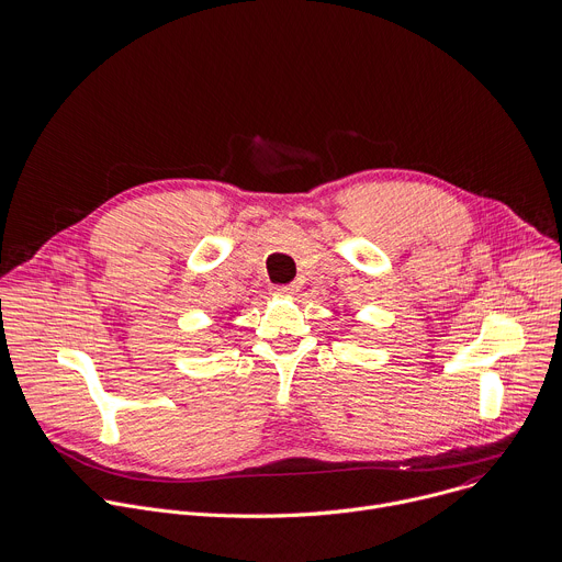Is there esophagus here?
<instances>
[{
  "mask_svg": "<svg viewBox=\"0 0 562 562\" xmlns=\"http://www.w3.org/2000/svg\"><path fill=\"white\" fill-rule=\"evenodd\" d=\"M277 294H294L296 292V285L294 283H288V285H274L272 288Z\"/></svg>",
  "mask_w": 562,
  "mask_h": 562,
  "instance_id": "obj_1",
  "label": "esophagus"
}]
</instances>
